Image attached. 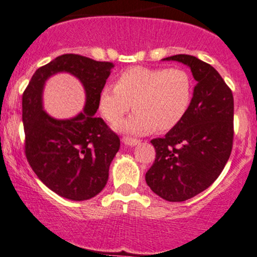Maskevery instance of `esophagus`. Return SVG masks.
Returning a JSON list of instances; mask_svg holds the SVG:
<instances>
[{
	"label": "esophagus",
	"mask_w": 257,
	"mask_h": 257,
	"mask_svg": "<svg viewBox=\"0 0 257 257\" xmlns=\"http://www.w3.org/2000/svg\"><path fill=\"white\" fill-rule=\"evenodd\" d=\"M122 142L128 146H135L140 143V140L134 139V138H131V137H124L122 139Z\"/></svg>",
	"instance_id": "1"
}]
</instances>
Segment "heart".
Returning <instances> with one entry per match:
<instances>
[{
    "mask_svg": "<svg viewBox=\"0 0 257 257\" xmlns=\"http://www.w3.org/2000/svg\"><path fill=\"white\" fill-rule=\"evenodd\" d=\"M193 97V83L182 68L132 67L123 70L98 96V111L107 122L118 123L131 109L134 113L118 125V131L144 135L168 131L187 113Z\"/></svg>",
    "mask_w": 257,
    "mask_h": 257,
    "instance_id": "b5f03b06",
    "label": "heart"
}]
</instances>
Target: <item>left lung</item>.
<instances>
[{
    "label": "left lung",
    "instance_id": "1",
    "mask_svg": "<svg viewBox=\"0 0 257 257\" xmlns=\"http://www.w3.org/2000/svg\"><path fill=\"white\" fill-rule=\"evenodd\" d=\"M197 81L187 113L163 138L152 139L156 151L146 172L155 194L171 202L191 199L218 178L229 160L234 138L232 90L212 66L189 55H176Z\"/></svg>",
    "mask_w": 257,
    "mask_h": 257
}]
</instances>
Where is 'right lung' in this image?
<instances>
[{"label": "right lung", "mask_w": 257, "mask_h": 257, "mask_svg": "<svg viewBox=\"0 0 257 257\" xmlns=\"http://www.w3.org/2000/svg\"><path fill=\"white\" fill-rule=\"evenodd\" d=\"M113 67L112 62L67 53L36 70L23 92L25 156L38 178L62 197L89 200L108 180L109 165L120 140L102 118L94 114ZM58 71L75 75L86 87L84 112L72 120H55L42 109L44 81Z\"/></svg>", "instance_id": "add662e5"}]
</instances>
